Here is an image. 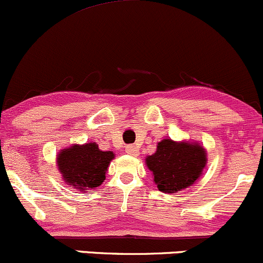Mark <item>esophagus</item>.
<instances>
[{
    "mask_svg": "<svg viewBox=\"0 0 263 263\" xmlns=\"http://www.w3.org/2000/svg\"><path fill=\"white\" fill-rule=\"evenodd\" d=\"M125 153L130 155V157H138V155H139V149L135 145H128L125 148Z\"/></svg>",
    "mask_w": 263,
    "mask_h": 263,
    "instance_id": "esophagus-1",
    "label": "esophagus"
}]
</instances>
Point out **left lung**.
<instances>
[{
	"mask_svg": "<svg viewBox=\"0 0 263 263\" xmlns=\"http://www.w3.org/2000/svg\"><path fill=\"white\" fill-rule=\"evenodd\" d=\"M154 183L163 193H177L193 185L207 165V152L198 142L165 138L157 151L145 158Z\"/></svg>",
	"mask_w": 263,
	"mask_h": 263,
	"instance_id": "left-lung-1",
	"label": "left lung"
}]
</instances>
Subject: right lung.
I'll list each match as a JSON object with an SVG mask.
<instances>
[{
	"label": "right lung",
	"mask_w": 263,
	"mask_h": 263,
	"mask_svg": "<svg viewBox=\"0 0 263 263\" xmlns=\"http://www.w3.org/2000/svg\"><path fill=\"white\" fill-rule=\"evenodd\" d=\"M114 158V152L101 151L95 142L72 144L61 149L56 165L66 184L86 192L103 184Z\"/></svg>",
	"instance_id": "add662e5"
}]
</instances>
